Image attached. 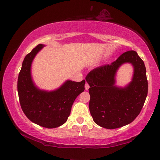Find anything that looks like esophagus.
Masks as SVG:
<instances>
[{
	"label": "esophagus",
	"mask_w": 160,
	"mask_h": 160,
	"mask_svg": "<svg viewBox=\"0 0 160 160\" xmlns=\"http://www.w3.org/2000/svg\"><path fill=\"white\" fill-rule=\"evenodd\" d=\"M85 88V90H88L89 88H90V85H89L88 83H86Z\"/></svg>",
	"instance_id": "obj_1"
}]
</instances>
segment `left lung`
<instances>
[{
    "mask_svg": "<svg viewBox=\"0 0 160 160\" xmlns=\"http://www.w3.org/2000/svg\"><path fill=\"white\" fill-rule=\"evenodd\" d=\"M134 68L132 81L124 87L116 85V73L123 64ZM85 80L90 85L89 109L93 121L107 129L121 128L137 117L148 95L144 62L136 51L123 53L111 65L94 69Z\"/></svg>",
    "mask_w": 160,
    "mask_h": 160,
    "instance_id": "8db88e82",
    "label": "left lung"
}]
</instances>
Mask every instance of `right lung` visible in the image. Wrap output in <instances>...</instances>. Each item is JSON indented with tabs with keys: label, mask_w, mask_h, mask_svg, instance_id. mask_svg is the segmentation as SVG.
Here are the masks:
<instances>
[{
	"label": "right lung",
	"mask_w": 160,
	"mask_h": 160,
	"mask_svg": "<svg viewBox=\"0 0 160 160\" xmlns=\"http://www.w3.org/2000/svg\"><path fill=\"white\" fill-rule=\"evenodd\" d=\"M45 47L38 44L25 56L18 80V92L22 109L32 122L47 128H55L66 122L76 97L85 90V80H67L57 89L42 90L32 76V64Z\"/></svg>",
	"instance_id": "1"
}]
</instances>
